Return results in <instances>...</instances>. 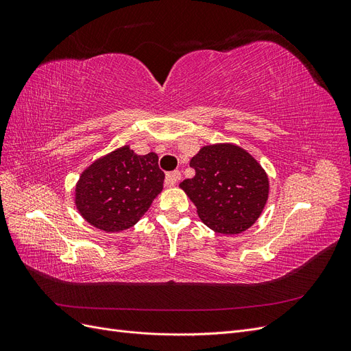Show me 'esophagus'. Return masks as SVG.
<instances>
[{
	"label": "esophagus",
	"instance_id": "34e87169",
	"mask_svg": "<svg viewBox=\"0 0 351 351\" xmlns=\"http://www.w3.org/2000/svg\"><path fill=\"white\" fill-rule=\"evenodd\" d=\"M180 178H182V173H180V171L167 173V176H165V186L167 187H171V186L177 184L180 182Z\"/></svg>",
	"mask_w": 351,
	"mask_h": 351
}]
</instances>
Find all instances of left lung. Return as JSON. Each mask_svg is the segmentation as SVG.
Wrapping results in <instances>:
<instances>
[{"instance_id": "1", "label": "left lung", "mask_w": 351, "mask_h": 351, "mask_svg": "<svg viewBox=\"0 0 351 351\" xmlns=\"http://www.w3.org/2000/svg\"><path fill=\"white\" fill-rule=\"evenodd\" d=\"M195 177L180 183L199 218L221 234L252 227L269 193L268 176L250 154L230 143L209 145L192 158Z\"/></svg>"}]
</instances>
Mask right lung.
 I'll return each mask as SVG.
<instances>
[{
  "instance_id": "right-lung-1",
  "label": "right lung",
  "mask_w": 351,
  "mask_h": 351,
  "mask_svg": "<svg viewBox=\"0 0 351 351\" xmlns=\"http://www.w3.org/2000/svg\"><path fill=\"white\" fill-rule=\"evenodd\" d=\"M165 174L158 155H137L123 146L84 169L76 186V206L90 226L115 232L133 227L161 193Z\"/></svg>"
}]
</instances>
